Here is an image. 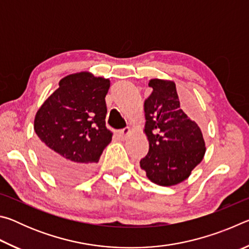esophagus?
I'll return each mask as SVG.
<instances>
[{"label":"esophagus","mask_w":249,"mask_h":249,"mask_svg":"<svg viewBox=\"0 0 249 249\" xmlns=\"http://www.w3.org/2000/svg\"><path fill=\"white\" fill-rule=\"evenodd\" d=\"M129 133H130V128L129 127H125L123 129L119 130V133H117V135H119V137L121 138V140H125V138L128 136Z\"/></svg>","instance_id":"obj_1"}]
</instances>
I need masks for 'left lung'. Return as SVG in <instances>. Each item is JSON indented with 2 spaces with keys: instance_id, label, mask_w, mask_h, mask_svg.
I'll return each instance as SVG.
<instances>
[{
  "instance_id": "8db88e82",
  "label": "left lung",
  "mask_w": 249,
  "mask_h": 249,
  "mask_svg": "<svg viewBox=\"0 0 249 249\" xmlns=\"http://www.w3.org/2000/svg\"><path fill=\"white\" fill-rule=\"evenodd\" d=\"M145 101V134L149 150L141 168L151 182L169 187L182 182L205 154L199 126L180 107L174 81L153 79Z\"/></svg>"
}]
</instances>
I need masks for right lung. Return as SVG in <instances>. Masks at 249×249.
I'll list each match as a JSON object with an SVG mask.
<instances>
[{
	"label": "right lung",
	"instance_id": "1",
	"mask_svg": "<svg viewBox=\"0 0 249 249\" xmlns=\"http://www.w3.org/2000/svg\"><path fill=\"white\" fill-rule=\"evenodd\" d=\"M109 84L108 79L89 72L67 75L37 112V154L58 179H86L112 141L113 133L105 126Z\"/></svg>",
	"mask_w": 249,
	"mask_h": 249
}]
</instances>
